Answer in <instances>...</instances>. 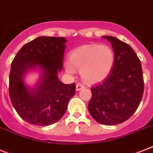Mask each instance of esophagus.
<instances>
[{"label":"esophagus","mask_w":153,"mask_h":153,"mask_svg":"<svg viewBox=\"0 0 153 153\" xmlns=\"http://www.w3.org/2000/svg\"><path fill=\"white\" fill-rule=\"evenodd\" d=\"M84 87H85V85H83L82 83H78V84L76 85V90H78V91H79V90L83 89Z\"/></svg>","instance_id":"1"}]
</instances>
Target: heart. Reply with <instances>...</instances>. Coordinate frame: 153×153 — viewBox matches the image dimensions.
Instances as JSON below:
<instances>
[{
    "label": "heart",
    "mask_w": 153,
    "mask_h": 153,
    "mask_svg": "<svg viewBox=\"0 0 153 153\" xmlns=\"http://www.w3.org/2000/svg\"><path fill=\"white\" fill-rule=\"evenodd\" d=\"M115 61L114 52L105 45L92 44L79 47L71 52L69 61L65 63L67 72L75 73L80 70L83 80L97 82L105 79L111 71Z\"/></svg>",
    "instance_id": "obj_1"
}]
</instances>
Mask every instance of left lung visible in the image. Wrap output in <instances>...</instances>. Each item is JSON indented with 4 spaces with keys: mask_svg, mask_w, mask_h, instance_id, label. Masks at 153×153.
I'll return each instance as SVG.
<instances>
[{
    "mask_svg": "<svg viewBox=\"0 0 153 153\" xmlns=\"http://www.w3.org/2000/svg\"><path fill=\"white\" fill-rule=\"evenodd\" d=\"M115 62L109 75L91 88L88 105L90 115L103 125H117L130 119L138 108L144 93L140 59L128 44L111 36Z\"/></svg>",
    "mask_w": 153,
    "mask_h": 153,
    "instance_id": "left-lung-1",
    "label": "left lung"
}]
</instances>
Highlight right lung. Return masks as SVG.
<instances>
[{"label":"right lung","mask_w":153,"mask_h":153,"mask_svg":"<svg viewBox=\"0 0 153 153\" xmlns=\"http://www.w3.org/2000/svg\"><path fill=\"white\" fill-rule=\"evenodd\" d=\"M65 38L39 37L25 44L13 59L9 74V97L19 115L34 126H45L59 121L76 85L64 84L57 73L63 68ZM40 67L42 80L30 91L25 85L23 74L31 68Z\"/></svg>","instance_id":"right-lung-1"}]
</instances>
